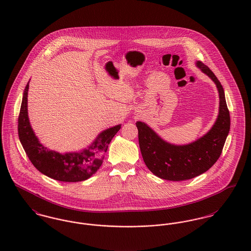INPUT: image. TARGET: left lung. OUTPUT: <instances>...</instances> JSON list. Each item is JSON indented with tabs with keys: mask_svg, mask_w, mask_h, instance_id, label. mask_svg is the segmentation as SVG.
Returning <instances> with one entry per match:
<instances>
[{
	"mask_svg": "<svg viewBox=\"0 0 251 251\" xmlns=\"http://www.w3.org/2000/svg\"><path fill=\"white\" fill-rule=\"evenodd\" d=\"M196 64L215 82L219 92V115L208 133L191 144L176 146L165 142L145 123H135L144 162L154 176L165 180L182 181L204 174L220 157L229 133L230 117L221 82L202 61Z\"/></svg>",
	"mask_w": 251,
	"mask_h": 251,
	"instance_id": "left-lung-1",
	"label": "left lung"
}]
</instances>
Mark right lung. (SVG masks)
Masks as SVG:
<instances>
[{"instance_id":"add662e5","label":"right lung","mask_w":251,"mask_h":251,"mask_svg":"<svg viewBox=\"0 0 251 251\" xmlns=\"http://www.w3.org/2000/svg\"><path fill=\"white\" fill-rule=\"evenodd\" d=\"M25 86L18 118L20 141L34 167L46 176L62 182H79L97 173L103 162L108 146L120 129V125L107 129L96 141L80 152L59 153L43 146L30 127L27 117V92Z\"/></svg>"}]
</instances>
